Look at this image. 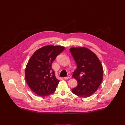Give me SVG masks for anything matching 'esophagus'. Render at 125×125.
Masks as SVG:
<instances>
[{
	"label": "esophagus",
	"instance_id": "obj_1",
	"mask_svg": "<svg viewBox=\"0 0 125 125\" xmlns=\"http://www.w3.org/2000/svg\"><path fill=\"white\" fill-rule=\"evenodd\" d=\"M71 76L70 75H68L67 77H64V79L65 80H67V79H69L71 78Z\"/></svg>",
	"mask_w": 125,
	"mask_h": 125
}]
</instances>
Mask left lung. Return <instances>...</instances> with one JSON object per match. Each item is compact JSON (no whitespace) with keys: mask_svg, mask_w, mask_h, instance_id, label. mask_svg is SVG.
<instances>
[{"mask_svg":"<svg viewBox=\"0 0 125 125\" xmlns=\"http://www.w3.org/2000/svg\"><path fill=\"white\" fill-rule=\"evenodd\" d=\"M70 50L77 65L73 77L78 83L72 89V93L82 97L90 96L97 90L103 79L101 62L93 52L85 47H72Z\"/></svg>","mask_w":125,"mask_h":125,"instance_id":"8db88e82","label":"left lung"}]
</instances>
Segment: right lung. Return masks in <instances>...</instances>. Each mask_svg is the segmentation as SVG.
Returning <instances> with one entry per match:
<instances>
[{
	"label": "right lung",
	"mask_w": 125,
	"mask_h": 125,
	"mask_svg": "<svg viewBox=\"0 0 125 125\" xmlns=\"http://www.w3.org/2000/svg\"><path fill=\"white\" fill-rule=\"evenodd\" d=\"M65 48L47 45L35 51L26 68L25 79L31 90L40 96H46L55 91L59 82L52 68V64Z\"/></svg>",
	"instance_id": "obj_1"
}]
</instances>
